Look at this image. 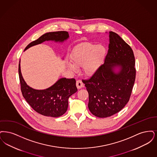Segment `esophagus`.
Instances as JSON below:
<instances>
[{
    "label": "esophagus",
    "instance_id": "obj_1",
    "mask_svg": "<svg viewBox=\"0 0 157 157\" xmlns=\"http://www.w3.org/2000/svg\"><path fill=\"white\" fill-rule=\"evenodd\" d=\"M83 86H84V84H83V83H82V80H77V81L76 82V86H77V89H82V87H83Z\"/></svg>",
    "mask_w": 157,
    "mask_h": 157
}]
</instances>
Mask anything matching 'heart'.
<instances>
[{"label": "heart", "mask_w": 157, "mask_h": 157, "mask_svg": "<svg viewBox=\"0 0 157 157\" xmlns=\"http://www.w3.org/2000/svg\"><path fill=\"white\" fill-rule=\"evenodd\" d=\"M107 54L106 48L102 45L86 43L75 48L70 56L71 63L67 66L75 72L77 67L83 66V71L87 76L95 75L102 66Z\"/></svg>", "instance_id": "obj_1"}]
</instances>
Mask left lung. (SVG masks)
Here are the masks:
<instances>
[{
	"label": "left lung",
	"instance_id": "left-lung-1",
	"mask_svg": "<svg viewBox=\"0 0 157 157\" xmlns=\"http://www.w3.org/2000/svg\"><path fill=\"white\" fill-rule=\"evenodd\" d=\"M108 53L95 75L82 82L89 93L88 107L97 117L105 118L121 111L128 102L136 75L135 57L130 46L116 33L109 32ZM120 68L118 72L113 69Z\"/></svg>",
	"mask_w": 157,
	"mask_h": 157
}]
</instances>
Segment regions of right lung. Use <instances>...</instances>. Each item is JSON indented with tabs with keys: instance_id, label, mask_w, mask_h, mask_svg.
<instances>
[{
	"instance_id": "add662e5",
	"label": "right lung",
	"mask_w": 157,
	"mask_h": 157,
	"mask_svg": "<svg viewBox=\"0 0 157 157\" xmlns=\"http://www.w3.org/2000/svg\"><path fill=\"white\" fill-rule=\"evenodd\" d=\"M68 37V33L66 31L48 32L29 43L25 50L43 41L62 42L67 39ZM19 75L23 97L34 111L43 116L58 117L63 115L68 108V98L77 91L75 79L66 78L59 79L54 85L45 90L32 89L27 86L21 75L20 63Z\"/></svg>"
}]
</instances>
